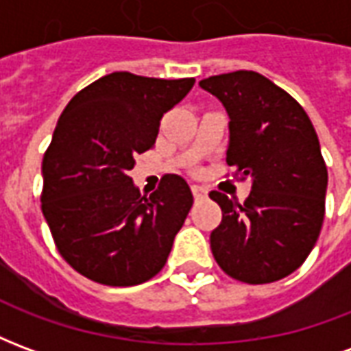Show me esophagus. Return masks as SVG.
Returning a JSON list of instances; mask_svg holds the SVG:
<instances>
[{
  "mask_svg": "<svg viewBox=\"0 0 351 351\" xmlns=\"http://www.w3.org/2000/svg\"><path fill=\"white\" fill-rule=\"evenodd\" d=\"M191 193H193V197L195 199H205L208 191H206V188H203V186L193 184V186H191Z\"/></svg>",
  "mask_w": 351,
  "mask_h": 351,
  "instance_id": "34e87169",
  "label": "esophagus"
}]
</instances>
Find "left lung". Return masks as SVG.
Segmentation results:
<instances>
[{"instance_id":"obj_1","label":"left lung","mask_w":351,"mask_h":351,"mask_svg":"<svg viewBox=\"0 0 351 351\" xmlns=\"http://www.w3.org/2000/svg\"><path fill=\"white\" fill-rule=\"evenodd\" d=\"M229 114V167L252 178L243 205L221 191L210 233L216 263L244 284H271L297 271L314 248L325 216L327 167L316 130L297 101L256 71L201 80Z\"/></svg>"}]
</instances>
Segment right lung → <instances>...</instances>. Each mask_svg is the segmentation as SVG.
Here are the masks:
<instances>
[{
    "label": "right lung",
    "instance_id": "1",
    "mask_svg": "<svg viewBox=\"0 0 351 351\" xmlns=\"http://www.w3.org/2000/svg\"><path fill=\"white\" fill-rule=\"evenodd\" d=\"M193 84L110 73L80 90L60 116L43 158L41 208L58 252L82 276L137 286L167 263L193 205L190 186L165 175L145 197L128 173Z\"/></svg>",
    "mask_w": 351,
    "mask_h": 351
}]
</instances>
